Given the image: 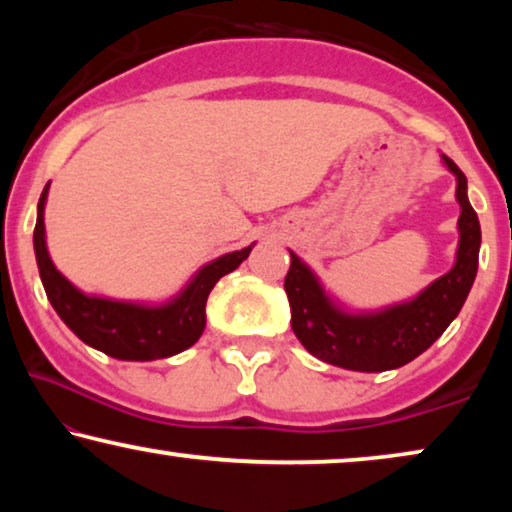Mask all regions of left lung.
<instances>
[{
  "mask_svg": "<svg viewBox=\"0 0 512 512\" xmlns=\"http://www.w3.org/2000/svg\"><path fill=\"white\" fill-rule=\"evenodd\" d=\"M445 165L457 174L459 216V254L454 268L419 293L412 303L389 307L380 314L340 312L310 268L291 254L284 289L291 303V328L307 352L333 366L382 373L401 368L436 342L471 291L478 272L480 221L466 195V177L450 158Z\"/></svg>",
  "mask_w": 512,
  "mask_h": 512,
  "instance_id": "8db88e82",
  "label": "left lung"
}]
</instances>
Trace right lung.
I'll return each instance as SVG.
<instances>
[{
	"label": "right lung",
	"mask_w": 512,
	"mask_h": 512,
	"mask_svg": "<svg viewBox=\"0 0 512 512\" xmlns=\"http://www.w3.org/2000/svg\"><path fill=\"white\" fill-rule=\"evenodd\" d=\"M48 186L39 198V216L34 226V254L46 296L60 319L86 342L107 356L123 361H153L179 354L198 342L205 331V305L209 291L223 275L233 272L251 247L233 251L205 265L177 300L165 307H139L116 300L90 298L74 289L55 270L44 240V202Z\"/></svg>",
	"instance_id": "1"
}]
</instances>
